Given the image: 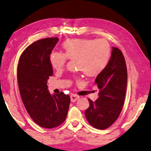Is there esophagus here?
<instances>
[{"mask_svg": "<svg viewBox=\"0 0 151 151\" xmlns=\"http://www.w3.org/2000/svg\"><path fill=\"white\" fill-rule=\"evenodd\" d=\"M78 98H79V96L78 95H70V100H71V102H75L76 100H77Z\"/></svg>", "mask_w": 151, "mask_h": 151, "instance_id": "esophagus-1", "label": "esophagus"}]
</instances>
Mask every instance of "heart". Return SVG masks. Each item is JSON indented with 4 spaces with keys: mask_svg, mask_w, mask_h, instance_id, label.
<instances>
[{
    "mask_svg": "<svg viewBox=\"0 0 151 151\" xmlns=\"http://www.w3.org/2000/svg\"><path fill=\"white\" fill-rule=\"evenodd\" d=\"M63 53L53 52L50 63L54 70H63L67 59L75 60L78 70L88 76L99 75L109 63L110 46L105 40L69 39L62 45Z\"/></svg>",
    "mask_w": 151,
    "mask_h": 151,
    "instance_id": "1",
    "label": "heart"
}]
</instances>
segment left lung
<instances>
[{"label": "left lung", "mask_w": 151, "mask_h": 151, "mask_svg": "<svg viewBox=\"0 0 151 151\" xmlns=\"http://www.w3.org/2000/svg\"><path fill=\"white\" fill-rule=\"evenodd\" d=\"M95 84L99 97L88 99L89 107L85 114L88 122L95 128L106 129L119 116L124 104L127 86V68L121 50L112 47L111 57L106 69L97 75Z\"/></svg>", "instance_id": "left-lung-1"}]
</instances>
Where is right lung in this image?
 I'll list each match as a JSON object with an SVG mask.
<instances>
[{"mask_svg":"<svg viewBox=\"0 0 151 151\" xmlns=\"http://www.w3.org/2000/svg\"><path fill=\"white\" fill-rule=\"evenodd\" d=\"M58 37L38 40L21 54L17 67L19 88L23 103L34 122L53 128L64 122L70 103L69 95L61 92L51 95L47 82L53 75L50 54Z\"/></svg>","mask_w":151,"mask_h":151,"instance_id":"1","label":"right lung"}]
</instances>
